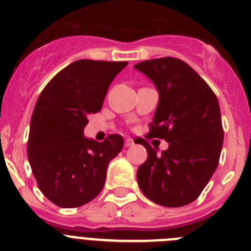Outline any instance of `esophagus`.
<instances>
[{
  "instance_id": "1",
  "label": "esophagus",
  "mask_w": 251,
  "mask_h": 251,
  "mask_svg": "<svg viewBox=\"0 0 251 251\" xmlns=\"http://www.w3.org/2000/svg\"><path fill=\"white\" fill-rule=\"evenodd\" d=\"M126 147H133L134 146V142H133V139H130V138H128V139H126Z\"/></svg>"
}]
</instances>
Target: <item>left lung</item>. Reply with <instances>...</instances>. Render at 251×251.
<instances>
[{
    "mask_svg": "<svg viewBox=\"0 0 251 251\" xmlns=\"http://www.w3.org/2000/svg\"><path fill=\"white\" fill-rule=\"evenodd\" d=\"M157 87L159 102L149 138L169 143L157 151L146 139L148 151L138 168V185L148 199L169 208L194 201L218 167L223 130L217 96L189 64L173 57L149 59L134 66Z\"/></svg>",
    "mask_w": 251,
    "mask_h": 251,
    "instance_id": "obj_1",
    "label": "left lung"
}]
</instances>
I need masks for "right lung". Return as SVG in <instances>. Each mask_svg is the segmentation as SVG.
<instances>
[{"label":"right lung","instance_id":"add662e5","mask_svg":"<svg viewBox=\"0 0 251 251\" xmlns=\"http://www.w3.org/2000/svg\"><path fill=\"white\" fill-rule=\"evenodd\" d=\"M127 64L75 61L57 73L37 100L27 155L40 190L61 208L93 201L104 187L108 164L123 148L122 135L109 134L100 143L83 137V129Z\"/></svg>","mask_w":251,"mask_h":251}]
</instances>
